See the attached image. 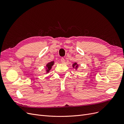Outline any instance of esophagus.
<instances>
[{"label":"esophagus","mask_w":124,"mask_h":124,"mask_svg":"<svg viewBox=\"0 0 124 124\" xmlns=\"http://www.w3.org/2000/svg\"><path fill=\"white\" fill-rule=\"evenodd\" d=\"M61 62H62V63H65V58H63V57H62V58H61Z\"/></svg>","instance_id":"obj_1"}]
</instances>
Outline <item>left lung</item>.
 Here are the masks:
<instances>
[{"mask_svg": "<svg viewBox=\"0 0 124 124\" xmlns=\"http://www.w3.org/2000/svg\"><path fill=\"white\" fill-rule=\"evenodd\" d=\"M76 65H77V63H74V65H73V67H74V66H76ZM77 66H78V65H77ZM77 66L76 67H77Z\"/></svg>", "mask_w": 124, "mask_h": 124, "instance_id": "left-lung-1", "label": "left lung"}]
</instances>
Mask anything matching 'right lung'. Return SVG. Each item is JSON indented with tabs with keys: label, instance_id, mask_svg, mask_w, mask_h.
<instances>
[{
	"label": "right lung",
	"instance_id": "obj_1",
	"mask_svg": "<svg viewBox=\"0 0 124 124\" xmlns=\"http://www.w3.org/2000/svg\"><path fill=\"white\" fill-rule=\"evenodd\" d=\"M54 64V62H50L49 63H48L47 65H46V67H47V72H48L49 71V70H51V68H52V66H53V65Z\"/></svg>",
	"mask_w": 124,
	"mask_h": 124
}]
</instances>
